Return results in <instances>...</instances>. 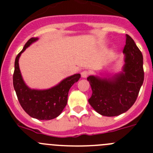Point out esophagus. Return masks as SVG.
<instances>
[{
    "label": "esophagus",
    "instance_id": "esophagus-1",
    "mask_svg": "<svg viewBox=\"0 0 153 153\" xmlns=\"http://www.w3.org/2000/svg\"><path fill=\"white\" fill-rule=\"evenodd\" d=\"M88 75L89 73L87 72V71H86V70H84V71H83V72L81 73V77L82 78H86L88 76Z\"/></svg>",
    "mask_w": 153,
    "mask_h": 153
}]
</instances>
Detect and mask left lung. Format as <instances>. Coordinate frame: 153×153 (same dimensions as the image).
Returning <instances> with one entry per match:
<instances>
[{
  "label": "left lung",
  "instance_id": "obj_1",
  "mask_svg": "<svg viewBox=\"0 0 153 153\" xmlns=\"http://www.w3.org/2000/svg\"><path fill=\"white\" fill-rule=\"evenodd\" d=\"M123 53L125 63L121 71L87 77L93 91L89 103L102 116L116 117L126 113L136 102L143 83V54L128 34Z\"/></svg>",
  "mask_w": 153,
  "mask_h": 153
}]
</instances>
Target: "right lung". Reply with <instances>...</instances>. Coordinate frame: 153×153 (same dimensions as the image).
<instances>
[{"mask_svg":"<svg viewBox=\"0 0 153 153\" xmlns=\"http://www.w3.org/2000/svg\"><path fill=\"white\" fill-rule=\"evenodd\" d=\"M38 40V37L30 39L16 57L13 84L19 102L30 117L39 120H50L61 114L67 103L69 90L79 80L80 74H76L66 77L49 89L36 90L29 87L21 75L19 59L27 47Z\"/></svg>","mask_w":153,"mask_h":153,"instance_id":"obj_1","label":"right lung"}]
</instances>
